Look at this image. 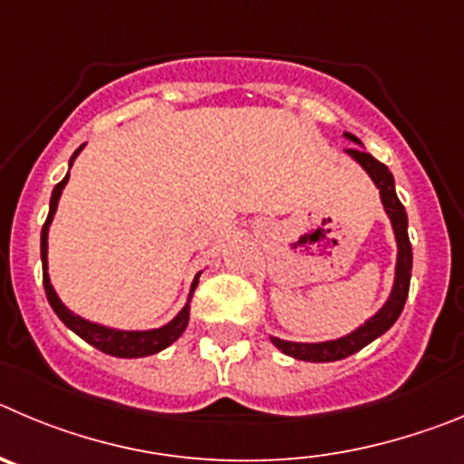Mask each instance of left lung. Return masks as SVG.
<instances>
[{
    "label": "left lung",
    "mask_w": 464,
    "mask_h": 464,
    "mask_svg": "<svg viewBox=\"0 0 464 464\" xmlns=\"http://www.w3.org/2000/svg\"><path fill=\"white\" fill-rule=\"evenodd\" d=\"M344 139L361 145V148H349L344 150V152L349 154V157H352V160L356 161L367 175H370V180L374 182V187L379 189V196H382V206L383 210H386L388 219H391V227H393L395 242H398L393 286H391V294H388L386 303H383L382 307L370 316V319H365V324L358 325L356 331L337 337V340L289 342V340H279V337L270 335V342L277 346L279 352L295 358V361L333 362L361 352L362 346H367L370 342L382 337L383 333H386L395 321H398V316L402 314L404 303H407L409 282H411V245H409V233H407V212H404V206L400 203L398 194H395L393 173L388 170V166H383L382 161L374 160L372 154L365 152V150H362V143L353 136V133H344Z\"/></svg>",
    "instance_id": "left-lung-1"
}]
</instances>
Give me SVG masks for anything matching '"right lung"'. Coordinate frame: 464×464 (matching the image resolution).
<instances>
[{"mask_svg":"<svg viewBox=\"0 0 464 464\" xmlns=\"http://www.w3.org/2000/svg\"><path fill=\"white\" fill-rule=\"evenodd\" d=\"M85 145L73 152V157L69 160V169L73 166L78 154L82 152ZM69 182V173L64 175V180L53 189V196H50V212H48V219H45L44 228H41V263H44V286H45V295H48V303L50 307L55 310V314L60 316L62 324L66 328L76 333L78 337L87 342V344L97 346L99 352L108 353V356H118V358H143V356H152V353H160L161 349L173 344L178 337L185 333L187 324H189V303H191V295H194L196 286H198V277L201 273H196L194 282H191V289L189 295H187V303L169 324L160 325V328H150V331H122V328H111V325H103L97 324V321H90L85 316L76 314V312H71L64 303L60 300L57 295L55 286L50 282V275H48V231H50V224H53V217L57 212V203L62 198V189L66 187Z\"/></svg>","mask_w":464,"mask_h":464,"instance_id":"right-lung-1","label":"right lung"}]
</instances>
